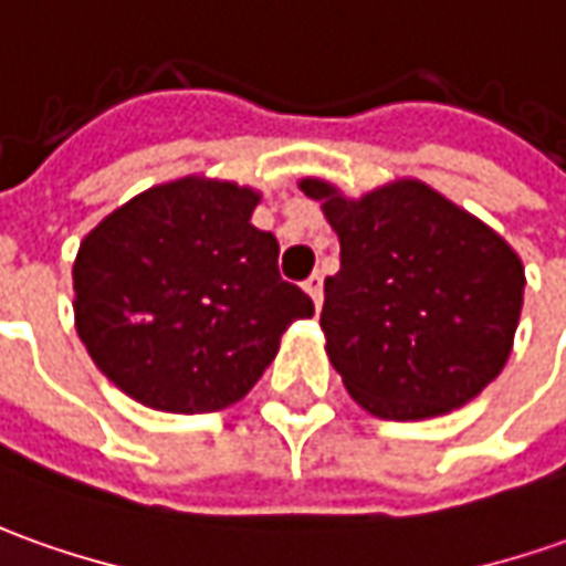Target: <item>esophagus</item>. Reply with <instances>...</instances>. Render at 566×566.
Returning <instances> with one entry per match:
<instances>
[{
  "instance_id": "esophagus-1",
  "label": "esophagus",
  "mask_w": 566,
  "mask_h": 566,
  "mask_svg": "<svg viewBox=\"0 0 566 566\" xmlns=\"http://www.w3.org/2000/svg\"><path fill=\"white\" fill-rule=\"evenodd\" d=\"M303 291H306V294L313 297L315 310H318V306H322V275H318V272H313V275H310V279L303 282Z\"/></svg>"
}]
</instances>
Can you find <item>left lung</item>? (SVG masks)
<instances>
[{
  "mask_svg": "<svg viewBox=\"0 0 566 566\" xmlns=\"http://www.w3.org/2000/svg\"><path fill=\"white\" fill-rule=\"evenodd\" d=\"M340 238L322 332L349 396L378 418L421 421L471 402L505 368L524 266L502 234L418 179L344 198L303 179Z\"/></svg>",
  "mask_w": 566,
  "mask_h": 566,
  "instance_id": "obj_1",
  "label": "left lung"
}]
</instances>
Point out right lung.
Here are the masks:
<instances>
[{"label": "right lung", "mask_w": 566, "mask_h": 566, "mask_svg": "<svg viewBox=\"0 0 566 566\" xmlns=\"http://www.w3.org/2000/svg\"><path fill=\"white\" fill-rule=\"evenodd\" d=\"M253 188L186 176L92 229L73 263L76 334L123 394L157 412H219L248 396L313 300L279 275L251 222Z\"/></svg>", "instance_id": "1"}]
</instances>
